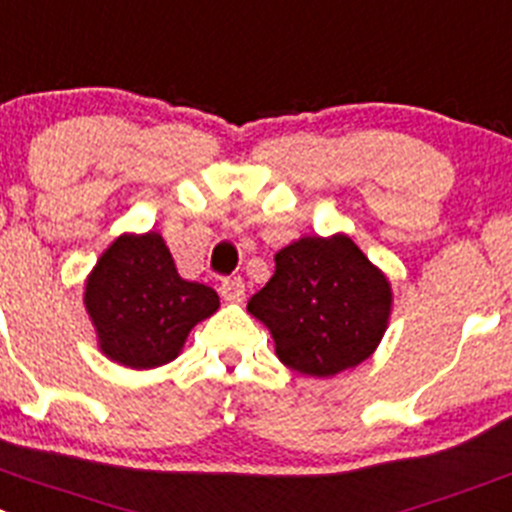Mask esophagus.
<instances>
[{"instance_id": "1", "label": "esophagus", "mask_w": 512, "mask_h": 512, "mask_svg": "<svg viewBox=\"0 0 512 512\" xmlns=\"http://www.w3.org/2000/svg\"><path fill=\"white\" fill-rule=\"evenodd\" d=\"M219 293H222V298L227 300V303H240V300H245V283H242L240 278L224 280V283L219 285Z\"/></svg>"}]
</instances>
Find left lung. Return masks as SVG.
<instances>
[{"instance_id": "left-lung-1", "label": "left lung", "mask_w": 512, "mask_h": 512, "mask_svg": "<svg viewBox=\"0 0 512 512\" xmlns=\"http://www.w3.org/2000/svg\"><path fill=\"white\" fill-rule=\"evenodd\" d=\"M394 290L348 237H300L275 255V275L247 303L275 353L298 374L331 379L356 369L389 328Z\"/></svg>"}]
</instances>
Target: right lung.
I'll list each match as a JSON object with an SVG mask.
<instances>
[{"mask_svg":"<svg viewBox=\"0 0 512 512\" xmlns=\"http://www.w3.org/2000/svg\"><path fill=\"white\" fill-rule=\"evenodd\" d=\"M83 305L100 353L126 369L174 361L191 328L217 313L219 295L189 283L159 232H123L85 278Z\"/></svg>","mask_w":512,"mask_h":512,"instance_id":"right-lung-1","label":"right lung"}]
</instances>
